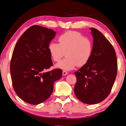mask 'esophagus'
I'll use <instances>...</instances> for the list:
<instances>
[{
    "label": "esophagus",
    "instance_id": "34e87169",
    "mask_svg": "<svg viewBox=\"0 0 126 126\" xmlns=\"http://www.w3.org/2000/svg\"><path fill=\"white\" fill-rule=\"evenodd\" d=\"M63 75H66L67 74H68V72H67V71H63Z\"/></svg>",
    "mask_w": 126,
    "mask_h": 126
}]
</instances>
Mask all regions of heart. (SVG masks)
<instances>
[{"instance_id":"obj_1","label":"heart","mask_w":126,"mask_h":126,"mask_svg":"<svg viewBox=\"0 0 126 126\" xmlns=\"http://www.w3.org/2000/svg\"><path fill=\"white\" fill-rule=\"evenodd\" d=\"M59 43L51 42L48 46L49 53L54 62H59L64 54L66 58L56 64L63 70L81 67L88 62L93 51L91 40L77 31H69L60 35Z\"/></svg>"}]
</instances>
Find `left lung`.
<instances>
[{
  "label": "left lung",
  "mask_w": 126,
  "mask_h": 126,
  "mask_svg": "<svg viewBox=\"0 0 126 126\" xmlns=\"http://www.w3.org/2000/svg\"><path fill=\"white\" fill-rule=\"evenodd\" d=\"M90 30L94 38L92 54L88 62L75 72L74 93L81 102L94 104L110 94L118 67L115 51L110 42L98 30Z\"/></svg>",
  "instance_id": "obj_1"
}]
</instances>
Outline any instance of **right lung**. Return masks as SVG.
<instances>
[{
	"instance_id": "add662e5",
	"label": "right lung",
	"mask_w": 126,
	"mask_h": 126,
	"mask_svg": "<svg viewBox=\"0 0 126 126\" xmlns=\"http://www.w3.org/2000/svg\"><path fill=\"white\" fill-rule=\"evenodd\" d=\"M56 32L34 25L28 28L14 47L10 63L12 86L28 103L40 104L50 96L54 82L62 77L61 69L45 72L53 65L48 46Z\"/></svg>"
}]
</instances>
